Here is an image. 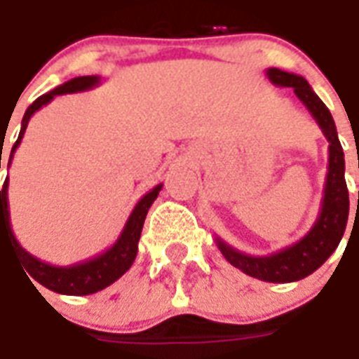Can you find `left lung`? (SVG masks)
I'll use <instances>...</instances> for the list:
<instances>
[{
	"label": "left lung",
	"instance_id": "left-lung-1",
	"mask_svg": "<svg viewBox=\"0 0 359 359\" xmlns=\"http://www.w3.org/2000/svg\"><path fill=\"white\" fill-rule=\"evenodd\" d=\"M266 77L273 85L294 88L296 96L313 116L317 126L321 127L323 135L329 141V166H327L329 172L325 180L319 216L311 226V230L302 240L271 255L255 257L241 253L220 238H216V245L230 265L253 278L265 282H296L315 273L334 253L346 230L350 199H348V187L344 180V151L338 141L337 126L329 108L313 93V88L306 79L276 67H269Z\"/></svg>",
	"mask_w": 359,
	"mask_h": 359
}]
</instances>
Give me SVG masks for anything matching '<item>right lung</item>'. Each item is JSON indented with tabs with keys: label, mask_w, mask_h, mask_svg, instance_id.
<instances>
[{
	"label": "right lung",
	"mask_w": 359,
	"mask_h": 359,
	"mask_svg": "<svg viewBox=\"0 0 359 359\" xmlns=\"http://www.w3.org/2000/svg\"><path fill=\"white\" fill-rule=\"evenodd\" d=\"M100 85V77L98 75H86V77H75L63 83V85L55 86L50 93L42 94L40 98H36L34 102L30 104L27 111H25V118L21 123V133L17 143L13 144L11 156H9V164L11 166V160L15 151L19 149L27 126H29L30 118L36 114L42 106L50 104L53 100V96H60V94H73V93H85L90 90L94 86ZM4 149V143H1ZM7 189H9V177L5 180L4 189H1V248H4V240L11 243V248L15 249L17 257L21 259V263L25 265V271L30 274V278H34L38 284H42L44 288L57 292V294H65V296H88L94 294L98 290H104L106 286H110L114 282L118 280L121 274H126L129 271V266L133 265L135 257H137V249H139V238H141V230H143L144 218L149 208L154 203V199L158 197L162 184L156 187H152L151 191L144 193L143 197L139 199V203L135 205L131 210V215L127 218L123 230L119 233V238L116 243L102 251L100 255L93 257V259H86L81 263L67 266H55L50 263L40 261L38 257L30 255L27 249L22 248L21 243L17 241L15 233L11 230V220H9V201H7ZM29 278V276H27ZM29 278V280H30ZM34 286V284H32ZM36 288V286H34Z\"/></svg>",
	"instance_id": "right-lung-1"
}]
</instances>
